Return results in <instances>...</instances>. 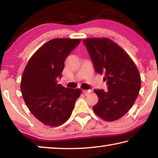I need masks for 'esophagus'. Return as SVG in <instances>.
Returning a JSON list of instances; mask_svg holds the SVG:
<instances>
[{"label": "esophagus", "mask_w": 158, "mask_h": 158, "mask_svg": "<svg viewBox=\"0 0 158 158\" xmlns=\"http://www.w3.org/2000/svg\"><path fill=\"white\" fill-rule=\"evenodd\" d=\"M82 91H83V93H84L85 95H88L89 94V93H92V90H83Z\"/></svg>", "instance_id": "1"}]
</instances>
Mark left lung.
Listing matches in <instances>:
<instances>
[{
  "instance_id": "1",
  "label": "left lung",
  "mask_w": 158,
  "mask_h": 158,
  "mask_svg": "<svg viewBox=\"0 0 158 158\" xmlns=\"http://www.w3.org/2000/svg\"><path fill=\"white\" fill-rule=\"evenodd\" d=\"M89 51L95 70L105 74L108 90L95 89L98 102L93 106L97 116L114 121L127 113L135 102L141 80L137 66L122 48L106 37L83 40Z\"/></svg>"
}]
</instances>
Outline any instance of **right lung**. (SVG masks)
Here are the masks:
<instances>
[{
  "mask_svg": "<svg viewBox=\"0 0 158 158\" xmlns=\"http://www.w3.org/2000/svg\"><path fill=\"white\" fill-rule=\"evenodd\" d=\"M81 39L56 38L46 42L29 59L21 77V91L25 103L37 120L49 126H59L70 117L80 89L57 84L68 56Z\"/></svg>",
  "mask_w": 158,
  "mask_h": 158,
  "instance_id": "add662e5",
  "label": "right lung"
}]
</instances>
